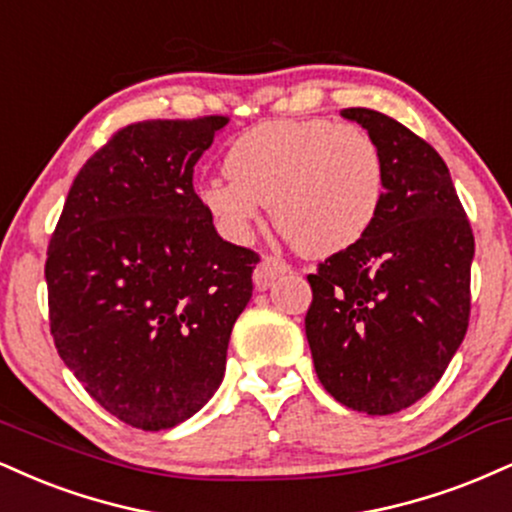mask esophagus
Listing matches in <instances>:
<instances>
[{
	"instance_id": "34e87169",
	"label": "esophagus",
	"mask_w": 512,
	"mask_h": 512,
	"mask_svg": "<svg viewBox=\"0 0 512 512\" xmlns=\"http://www.w3.org/2000/svg\"><path fill=\"white\" fill-rule=\"evenodd\" d=\"M291 272V267H288L286 262L281 260V257H274V255H264L262 262L257 264L255 274H252V281H255L257 288H267L269 283H272L276 276Z\"/></svg>"
}]
</instances>
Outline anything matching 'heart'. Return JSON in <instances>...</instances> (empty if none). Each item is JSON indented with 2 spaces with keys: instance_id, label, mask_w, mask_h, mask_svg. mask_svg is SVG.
Masks as SVG:
<instances>
[{
  "instance_id": "obj_1",
  "label": "heart",
  "mask_w": 512,
  "mask_h": 512,
  "mask_svg": "<svg viewBox=\"0 0 512 512\" xmlns=\"http://www.w3.org/2000/svg\"><path fill=\"white\" fill-rule=\"evenodd\" d=\"M197 200L221 231L245 240L272 202L279 231L312 257L355 245L379 217L386 164L372 133L329 119L267 121L233 140Z\"/></svg>"
}]
</instances>
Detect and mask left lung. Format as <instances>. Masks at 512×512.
<instances>
[{
    "label": "left lung",
    "mask_w": 512,
    "mask_h": 512,
    "mask_svg": "<svg viewBox=\"0 0 512 512\" xmlns=\"http://www.w3.org/2000/svg\"><path fill=\"white\" fill-rule=\"evenodd\" d=\"M341 114L379 143L386 193L372 229L307 274L305 334L317 377L338 403L393 415L434 389L463 343L474 236L427 140L374 109Z\"/></svg>",
    "instance_id": "8db88e82"
}]
</instances>
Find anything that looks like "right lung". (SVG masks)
<instances>
[{"label":"right lung","mask_w":512,"mask_h":512,"mask_svg":"<svg viewBox=\"0 0 512 512\" xmlns=\"http://www.w3.org/2000/svg\"><path fill=\"white\" fill-rule=\"evenodd\" d=\"M229 116L128 123L92 155L49 238V331L116 420L159 432L193 417L226 369L260 255L219 238L193 166Z\"/></svg>","instance_id":"right-lung-1"}]
</instances>
